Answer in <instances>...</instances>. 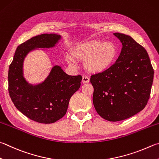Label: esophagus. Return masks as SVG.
I'll list each match as a JSON object with an SVG mask.
<instances>
[{
	"instance_id": "1",
	"label": "esophagus",
	"mask_w": 159,
	"mask_h": 159,
	"mask_svg": "<svg viewBox=\"0 0 159 159\" xmlns=\"http://www.w3.org/2000/svg\"><path fill=\"white\" fill-rule=\"evenodd\" d=\"M89 82V79L88 77L83 76L82 78V83H88Z\"/></svg>"
}]
</instances>
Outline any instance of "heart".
Wrapping results in <instances>:
<instances>
[{"instance_id": "obj_1", "label": "heart", "mask_w": 159, "mask_h": 159, "mask_svg": "<svg viewBox=\"0 0 159 159\" xmlns=\"http://www.w3.org/2000/svg\"><path fill=\"white\" fill-rule=\"evenodd\" d=\"M117 53L114 43L92 40L72 48L70 56L66 57V61L70 67H74L75 62L84 60L83 65L86 70L91 73L99 74L107 71L115 64Z\"/></svg>"}]
</instances>
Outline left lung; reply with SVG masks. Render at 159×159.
<instances>
[{"label":"left lung","instance_id":"obj_1","mask_svg":"<svg viewBox=\"0 0 159 159\" xmlns=\"http://www.w3.org/2000/svg\"><path fill=\"white\" fill-rule=\"evenodd\" d=\"M122 48L112 67L92 75L93 104L101 117L117 122L134 116L145 107L150 96L154 70L145 48L131 36L113 33Z\"/></svg>","mask_w":159,"mask_h":159}]
</instances>
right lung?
I'll return each mask as SVG.
<instances>
[{"label": "right lung", "mask_w": 159, "mask_h": 159, "mask_svg": "<svg viewBox=\"0 0 159 159\" xmlns=\"http://www.w3.org/2000/svg\"><path fill=\"white\" fill-rule=\"evenodd\" d=\"M61 38L54 33L32 37L17 47L9 67L8 90L14 105L39 123H54L64 117L71 96L80 86L81 76H70L59 65H54L47 78L37 84H31L24 77V62L28 54L39 48H53Z\"/></svg>", "instance_id": "obj_1"}]
</instances>
